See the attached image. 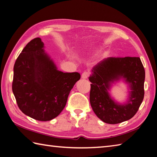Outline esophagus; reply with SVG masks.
I'll return each instance as SVG.
<instances>
[{"instance_id":"esophagus-1","label":"esophagus","mask_w":157,"mask_h":157,"mask_svg":"<svg viewBox=\"0 0 157 157\" xmlns=\"http://www.w3.org/2000/svg\"><path fill=\"white\" fill-rule=\"evenodd\" d=\"M89 76V74L86 71H84V72L82 74V79H87Z\"/></svg>"}]
</instances>
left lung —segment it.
Returning <instances> with one entry per match:
<instances>
[{
    "label": "left lung",
    "mask_w": 157,
    "mask_h": 157,
    "mask_svg": "<svg viewBox=\"0 0 157 157\" xmlns=\"http://www.w3.org/2000/svg\"><path fill=\"white\" fill-rule=\"evenodd\" d=\"M90 103L98 117L106 124L129 120L137 112L144 98L145 70L139 57L105 58L96 64L90 75ZM124 79L131 91L126 104L111 98L108 90L115 81Z\"/></svg>",
    "instance_id": "obj_1"
}]
</instances>
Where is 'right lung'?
Returning a JSON list of instances; mask_svg holds the SVG:
<instances>
[{"label": "right lung", "instance_id": "right-lung-1", "mask_svg": "<svg viewBox=\"0 0 157 157\" xmlns=\"http://www.w3.org/2000/svg\"><path fill=\"white\" fill-rule=\"evenodd\" d=\"M78 72L63 73L45 53L40 38L22 49L13 67L12 90L18 106L25 115L47 121L59 115L68 96L80 79Z\"/></svg>", "mask_w": 157, "mask_h": 157}]
</instances>
